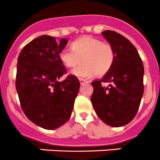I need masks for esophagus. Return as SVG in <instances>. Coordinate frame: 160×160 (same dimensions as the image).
Instances as JSON below:
<instances>
[{"instance_id": "esophagus-1", "label": "esophagus", "mask_w": 160, "mask_h": 160, "mask_svg": "<svg viewBox=\"0 0 160 160\" xmlns=\"http://www.w3.org/2000/svg\"><path fill=\"white\" fill-rule=\"evenodd\" d=\"M79 80H80V84H87V83H88V80H84V79H81V78H80V79H79Z\"/></svg>"}]
</instances>
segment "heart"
<instances>
[{"mask_svg": "<svg viewBox=\"0 0 160 160\" xmlns=\"http://www.w3.org/2000/svg\"><path fill=\"white\" fill-rule=\"evenodd\" d=\"M59 58L67 68L80 66L72 71V74L80 78L104 76L112 68L115 61V52L112 45L103 42L92 36H83L72 43V49H63Z\"/></svg>", "mask_w": 160, "mask_h": 160, "instance_id": "heart-1", "label": "heart"}]
</instances>
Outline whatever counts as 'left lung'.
I'll return each mask as SVG.
<instances>
[{"label":"left lung","instance_id":"obj_1","mask_svg":"<svg viewBox=\"0 0 160 160\" xmlns=\"http://www.w3.org/2000/svg\"><path fill=\"white\" fill-rule=\"evenodd\" d=\"M113 47L115 61L103 78L92 82L91 101L101 121L113 127L128 124L137 114L143 95V63L133 44L115 31L102 32ZM109 82V86L103 84Z\"/></svg>","mask_w":160,"mask_h":160}]
</instances>
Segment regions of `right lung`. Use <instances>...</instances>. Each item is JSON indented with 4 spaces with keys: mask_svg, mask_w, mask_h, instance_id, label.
I'll use <instances>...</instances> for the list:
<instances>
[{
    "mask_svg": "<svg viewBox=\"0 0 160 160\" xmlns=\"http://www.w3.org/2000/svg\"><path fill=\"white\" fill-rule=\"evenodd\" d=\"M68 43L66 38L42 35L32 40L19 54L16 89L22 110L29 120L47 130H55L69 120L80 81L67 69L59 54Z\"/></svg>",
    "mask_w": 160,
    "mask_h": 160,
    "instance_id": "add662e5",
    "label": "right lung"
}]
</instances>
